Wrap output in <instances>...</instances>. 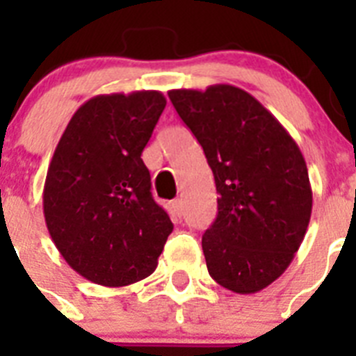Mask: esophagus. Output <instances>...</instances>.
Wrapping results in <instances>:
<instances>
[{
  "mask_svg": "<svg viewBox=\"0 0 356 356\" xmlns=\"http://www.w3.org/2000/svg\"><path fill=\"white\" fill-rule=\"evenodd\" d=\"M169 210H171V216L178 221L181 217V200L171 201V203H169Z\"/></svg>",
  "mask_w": 356,
  "mask_h": 356,
  "instance_id": "34e87169",
  "label": "esophagus"
}]
</instances>
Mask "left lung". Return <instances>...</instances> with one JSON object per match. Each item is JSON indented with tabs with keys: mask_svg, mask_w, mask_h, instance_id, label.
I'll return each mask as SVG.
<instances>
[{
	"mask_svg": "<svg viewBox=\"0 0 356 356\" xmlns=\"http://www.w3.org/2000/svg\"><path fill=\"white\" fill-rule=\"evenodd\" d=\"M169 99L205 151L217 217L201 238L221 287L254 294L291 266L312 213V187L300 147L246 90L210 85L175 89Z\"/></svg>",
	"mask_w": 356,
	"mask_h": 356,
	"instance_id": "8db88e82",
	"label": "left lung"
}]
</instances>
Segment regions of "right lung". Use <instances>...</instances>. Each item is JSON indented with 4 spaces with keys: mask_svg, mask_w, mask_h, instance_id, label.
<instances>
[{
    "mask_svg": "<svg viewBox=\"0 0 356 356\" xmlns=\"http://www.w3.org/2000/svg\"><path fill=\"white\" fill-rule=\"evenodd\" d=\"M165 103L159 90L94 96L56 144L44 219L65 262L92 284L124 287L147 278L172 232L140 159Z\"/></svg>",
    "mask_w": 356,
    "mask_h": 356,
    "instance_id": "right-lung-1",
    "label": "right lung"
}]
</instances>
